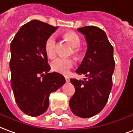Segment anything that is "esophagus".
Segmentation results:
<instances>
[{
  "label": "esophagus",
  "instance_id": "34e87169",
  "mask_svg": "<svg viewBox=\"0 0 133 133\" xmlns=\"http://www.w3.org/2000/svg\"><path fill=\"white\" fill-rule=\"evenodd\" d=\"M65 81L66 82H69L70 81V78L68 76H65Z\"/></svg>",
  "mask_w": 133,
  "mask_h": 133
}]
</instances>
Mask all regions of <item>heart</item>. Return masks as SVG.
<instances>
[{
    "label": "heart",
    "mask_w": 133,
    "mask_h": 133,
    "mask_svg": "<svg viewBox=\"0 0 133 133\" xmlns=\"http://www.w3.org/2000/svg\"><path fill=\"white\" fill-rule=\"evenodd\" d=\"M63 38L71 47L70 55H73L77 60H81L83 57V50L80 47L81 38L76 32L68 31L63 34ZM44 50L49 58L52 59L56 55V42L54 36L48 37L44 44ZM74 61L72 58H61L58 57L52 61L51 64L52 70L56 73L67 74L73 68Z\"/></svg>",
    "instance_id": "b5f03b06"
}]
</instances>
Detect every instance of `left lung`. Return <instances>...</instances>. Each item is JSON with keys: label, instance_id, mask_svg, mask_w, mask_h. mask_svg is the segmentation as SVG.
I'll use <instances>...</instances> for the list:
<instances>
[{"label": "left lung", "instance_id": "obj_1", "mask_svg": "<svg viewBox=\"0 0 133 133\" xmlns=\"http://www.w3.org/2000/svg\"><path fill=\"white\" fill-rule=\"evenodd\" d=\"M78 30L85 36L87 50L76 73L87 78L83 81L70 78L75 93L69 105L74 115L89 118L101 112L108 101L115 62L113 47L102 29L89 26Z\"/></svg>", "mask_w": 133, "mask_h": 133}]
</instances>
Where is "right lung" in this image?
Wrapping results in <instances>:
<instances>
[{"mask_svg":"<svg viewBox=\"0 0 133 133\" xmlns=\"http://www.w3.org/2000/svg\"><path fill=\"white\" fill-rule=\"evenodd\" d=\"M57 27L38 20L23 25L11 43V84L22 112L37 117L47 111L49 96L65 83L63 75L48 73L45 42Z\"/></svg>","mask_w":133,"mask_h":133,"instance_id":"obj_1","label":"right lung"}]
</instances>
